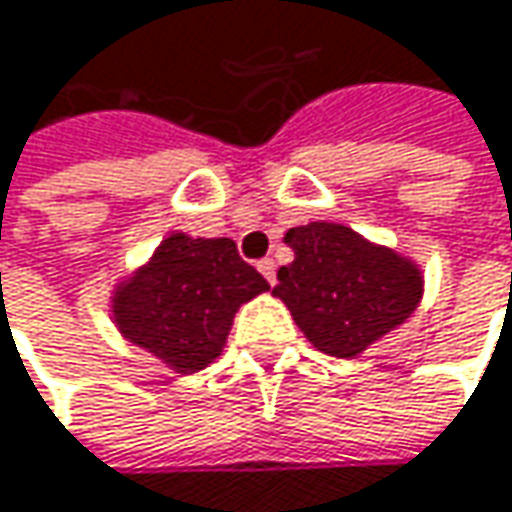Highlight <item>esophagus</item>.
<instances>
[{"instance_id": "1", "label": "esophagus", "mask_w": 512, "mask_h": 512, "mask_svg": "<svg viewBox=\"0 0 512 512\" xmlns=\"http://www.w3.org/2000/svg\"><path fill=\"white\" fill-rule=\"evenodd\" d=\"M257 269H260V275L275 287V281H278V278H275V260H272V257H263V260H257Z\"/></svg>"}]
</instances>
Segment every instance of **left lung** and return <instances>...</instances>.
<instances>
[{
  "instance_id": "obj_1",
  "label": "left lung",
  "mask_w": 512,
  "mask_h": 512,
  "mask_svg": "<svg viewBox=\"0 0 512 512\" xmlns=\"http://www.w3.org/2000/svg\"><path fill=\"white\" fill-rule=\"evenodd\" d=\"M293 263L278 269L272 296L319 351L357 357L398 328L422 302L425 278L416 260L378 246L340 222L290 228Z\"/></svg>"
}]
</instances>
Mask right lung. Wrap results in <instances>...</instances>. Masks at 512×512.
Listing matches in <instances>:
<instances>
[{
  "mask_svg": "<svg viewBox=\"0 0 512 512\" xmlns=\"http://www.w3.org/2000/svg\"><path fill=\"white\" fill-rule=\"evenodd\" d=\"M266 290V278L237 255L234 240L172 231L114 287L111 316L128 343L190 375L222 354L234 313Z\"/></svg>",
  "mask_w": 512,
  "mask_h": 512,
  "instance_id": "right-lung-1",
  "label": "right lung"
}]
</instances>
